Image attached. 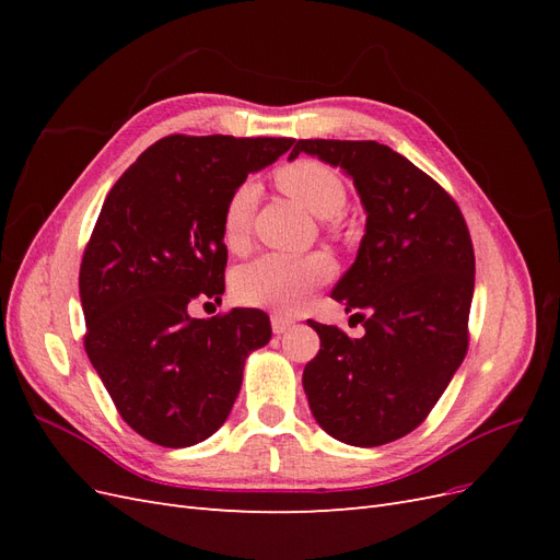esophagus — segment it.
<instances>
[{"label":"esophagus","mask_w":560,"mask_h":560,"mask_svg":"<svg viewBox=\"0 0 560 560\" xmlns=\"http://www.w3.org/2000/svg\"><path fill=\"white\" fill-rule=\"evenodd\" d=\"M292 325H294V319H292V317H287V315H282V313H273V315H270V327H273V331H276V334L290 331V329H292Z\"/></svg>","instance_id":"obj_1"}]
</instances>
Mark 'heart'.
<instances>
[{
  "label": "heart",
  "instance_id": "heart-1",
  "mask_svg": "<svg viewBox=\"0 0 560 560\" xmlns=\"http://www.w3.org/2000/svg\"><path fill=\"white\" fill-rule=\"evenodd\" d=\"M276 182L284 194L299 200L315 217H334L346 206V182L329 165L315 159H301L282 165ZM257 206V186L243 182L229 196L222 214V233L226 245H241L249 229V219ZM331 276V261L319 254L311 257H287V254H264L243 266L233 278V294L247 306L292 313L301 308L313 290Z\"/></svg>",
  "mask_w": 560,
  "mask_h": 560
}]
</instances>
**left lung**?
I'll use <instances>...</instances> for the list:
<instances>
[{"instance_id":"8db88e82","label":"left lung","mask_w":560,"mask_h":560,"mask_svg":"<svg viewBox=\"0 0 560 560\" xmlns=\"http://www.w3.org/2000/svg\"><path fill=\"white\" fill-rule=\"evenodd\" d=\"M352 179L366 212L354 264L331 299L358 311L362 338L308 325L319 352L303 369L317 425L350 446H381L416 430L467 352L474 249L455 200L409 159L374 140H299Z\"/></svg>"}]
</instances>
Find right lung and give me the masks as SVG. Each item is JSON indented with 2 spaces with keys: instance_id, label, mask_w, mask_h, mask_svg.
<instances>
[{
  "instance_id": "1",
  "label": "right lung",
  "mask_w": 560,
  "mask_h": 560,
  "mask_svg": "<svg viewBox=\"0 0 560 560\" xmlns=\"http://www.w3.org/2000/svg\"><path fill=\"white\" fill-rule=\"evenodd\" d=\"M292 138L171 135L118 177L79 270L89 360L128 425L165 448L206 442L229 418L249 354L270 341L264 311L196 319L224 294L222 214L235 186Z\"/></svg>"
}]
</instances>
